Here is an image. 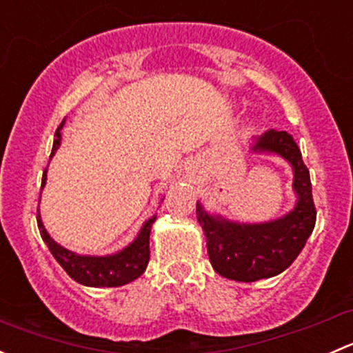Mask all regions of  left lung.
<instances>
[{"label": "left lung", "instance_id": "8db88e82", "mask_svg": "<svg viewBox=\"0 0 353 353\" xmlns=\"http://www.w3.org/2000/svg\"><path fill=\"white\" fill-rule=\"evenodd\" d=\"M256 154H275L285 159L294 170V210L265 223H239L210 215L196 203L198 222L206 237L210 263L219 275L236 282H256L287 270L312 234L316 206L309 169L292 134L268 130L251 147Z\"/></svg>", "mask_w": 353, "mask_h": 353}]
</instances>
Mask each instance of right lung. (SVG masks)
<instances>
[{
  "label": "right lung",
  "instance_id": "add662e5",
  "mask_svg": "<svg viewBox=\"0 0 353 353\" xmlns=\"http://www.w3.org/2000/svg\"><path fill=\"white\" fill-rule=\"evenodd\" d=\"M63 124H65V119H63V123L59 124L54 133L56 138L54 143H52L51 159L59 148V143H61ZM46 172H48V169L42 174L41 190L46 186V179H48V174ZM155 219V215L152 219H148L143 223V227H141L137 239L130 245H126L123 251L109 256H83L77 254V252H71L70 249L63 248V245L56 243L49 236L48 230L44 229V223H42L41 215L37 212V225L39 230H41V237L48 244L51 254L54 256L56 261L63 266V270H65L74 282L87 287L126 285V283L133 282L138 276L143 275V272L147 270L148 259H150V230Z\"/></svg>",
  "mask_w": 353,
  "mask_h": 353
}]
</instances>
